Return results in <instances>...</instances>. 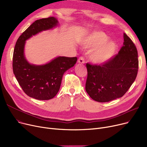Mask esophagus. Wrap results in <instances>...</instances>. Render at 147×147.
<instances>
[{
	"mask_svg": "<svg viewBox=\"0 0 147 147\" xmlns=\"http://www.w3.org/2000/svg\"><path fill=\"white\" fill-rule=\"evenodd\" d=\"M78 63L80 64H84L85 63V61H84V58L83 57H80L78 59Z\"/></svg>",
	"mask_w": 147,
	"mask_h": 147,
	"instance_id": "1",
	"label": "esophagus"
}]
</instances>
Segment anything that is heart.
Segmentation results:
<instances>
[{
  "label": "heart",
  "instance_id": "heart-1",
  "mask_svg": "<svg viewBox=\"0 0 147 147\" xmlns=\"http://www.w3.org/2000/svg\"><path fill=\"white\" fill-rule=\"evenodd\" d=\"M108 37L102 32H97L91 34L84 43L86 48L98 47L92 53L90 59L97 64L104 63L110 59L117 49V45L112 40H108Z\"/></svg>",
  "mask_w": 147,
  "mask_h": 147
}]
</instances>
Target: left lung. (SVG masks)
Instances as JSON below:
<instances>
[{"mask_svg": "<svg viewBox=\"0 0 147 147\" xmlns=\"http://www.w3.org/2000/svg\"><path fill=\"white\" fill-rule=\"evenodd\" d=\"M123 37V46L117 55L101 65L86 64L85 89L90 97L97 102H109L122 97L136 78L138 51L125 33Z\"/></svg>", "mask_w": 147, "mask_h": 147, "instance_id": "1", "label": "left lung"}]
</instances>
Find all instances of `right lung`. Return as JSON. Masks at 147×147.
Returning <instances> with one entry per match:
<instances>
[{
    "label": "right lung",
    "mask_w": 147,
    "mask_h": 147,
    "mask_svg": "<svg viewBox=\"0 0 147 147\" xmlns=\"http://www.w3.org/2000/svg\"><path fill=\"white\" fill-rule=\"evenodd\" d=\"M53 17L35 21L19 37L13 53V72L22 89L30 97L49 100L58 92L64 73L76 63L77 57H59L42 65L29 64L25 58L26 40L42 31L58 24Z\"/></svg>",
    "instance_id": "1"
}]
</instances>
